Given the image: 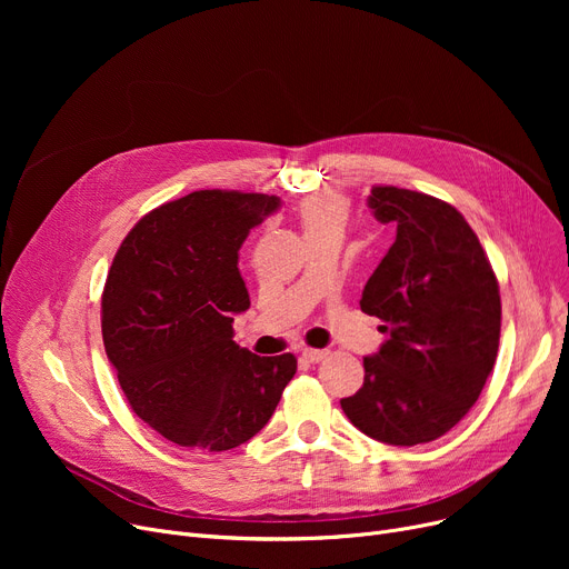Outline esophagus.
Listing matches in <instances>:
<instances>
[{"label":"esophagus","instance_id":"obj_1","mask_svg":"<svg viewBox=\"0 0 569 569\" xmlns=\"http://www.w3.org/2000/svg\"><path fill=\"white\" fill-rule=\"evenodd\" d=\"M327 357V350H316V348H305L302 350V360H307L309 365H318Z\"/></svg>","mask_w":569,"mask_h":569}]
</instances>
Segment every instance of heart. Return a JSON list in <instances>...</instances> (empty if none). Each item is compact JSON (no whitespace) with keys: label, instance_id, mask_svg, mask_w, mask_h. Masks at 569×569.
<instances>
[{"label":"heart","instance_id":"b5f03b06","mask_svg":"<svg viewBox=\"0 0 569 569\" xmlns=\"http://www.w3.org/2000/svg\"><path fill=\"white\" fill-rule=\"evenodd\" d=\"M297 217L305 228V234L327 232V230H343L348 219V204L341 198L332 196H313L302 200Z\"/></svg>","mask_w":569,"mask_h":569}]
</instances>
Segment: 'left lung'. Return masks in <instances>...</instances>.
<instances>
[{"label": "left lung", "mask_w": 569, "mask_h": 569, "mask_svg": "<svg viewBox=\"0 0 569 569\" xmlns=\"http://www.w3.org/2000/svg\"><path fill=\"white\" fill-rule=\"evenodd\" d=\"M369 207L397 223V239L360 307L390 337L365 357V385L341 408L369 438L412 447L445 436L480 399L500 341L498 279L450 202L373 187Z\"/></svg>", "instance_id": "8db88e82"}]
</instances>
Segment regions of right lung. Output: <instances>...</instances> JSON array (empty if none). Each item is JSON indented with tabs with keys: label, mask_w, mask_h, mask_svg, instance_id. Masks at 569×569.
Instances as JSON below:
<instances>
[{
	"label": "right lung",
	"mask_w": 569,
	"mask_h": 569,
	"mask_svg": "<svg viewBox=\"0 0 569 569\" xmlns=\"http://www.w3.org/2000/svg\"><path fill=\"white\" fill-rule=\"evenodd\" d=\"M281 200L193 191L144 214L117 249L101 330L119 387L170 442L226 452L251 440L297 371L295 355L239 348L232 316L249 309L237 251Z\"/></svg>",
	"instance_id": "right-lung-1"
}]
</instances>
